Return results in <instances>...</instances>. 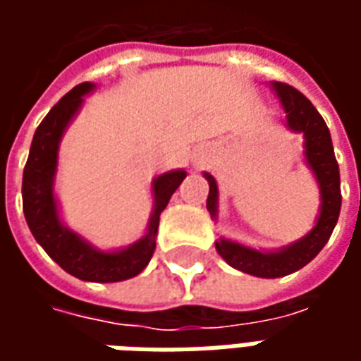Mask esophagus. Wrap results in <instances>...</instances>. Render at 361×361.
Masks as SVG:
<instances>
[{
	"mask_svg": "<svg viewBox=\"0 0 361 361\" xmlns=\"http://www.w3.org/2000/svg\"><path fill=\"white\" fill-rule=\"evenodd\" d=\"M204 160H207V152H204V150H199V152L195 154V158H193V164L201 166Z\"/></svg>",
	"mask_w": 361,
	"mask_h": 361,
	"instance_id": "34e87169",
	"label": "esophagus"
}]
</instances>
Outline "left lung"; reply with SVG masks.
I'll return each mask as SVG.
<instances>
[{"instance_id":"1","label":"left lung","mask_w":361,"mask_h":361,"mask_svg":"<svg viewBox=\"0 0 361 361\" xmlns=\"http://www.w3.org/2000/svg\"><path fill=\"white\" fill-rule=\"evenodd\" d=\"M269 87L279 98L282 110L286 114V127L292 133L303 135V162L310 168L319 188V214L315 224L307 234L295 242L276 247V250H255L234 240L220 235L216 240V251L228 265L238 271L259 276V279H280L300 271L317 253L333 234L336 220L341 214V172L334 158L333 141L325 119L315 110V106L305 96L284 82L271 81ZM209 181L207 209L212 220H219V183L209 172H203Z\"/></svg>"}]
</instances>
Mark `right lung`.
<instances>
[{
  "label": "right lung",
  "instance_id": "add662e5",
  "mask_svg": "<svg viewBox=\"0 0 361 361\" xmlns=\"http://www.w3.org/2000/svg\"><path fill=\"white\" fill-rule=\"evenodd\" d=\"M92 90H96L94 82L77 85L48 111L36 129L23 172V211L36 242L63 271L87 282H121L137 276L149 265L157 247L160 214L188 172L178 168L150 181L152 211L145 234L126 247L100 250L67 226L56 195L59 145L67 127L81 111L85 96Z\"/></svg>",
  "mask_w": 361,
  "mask_h": 361
}]
</instances>
